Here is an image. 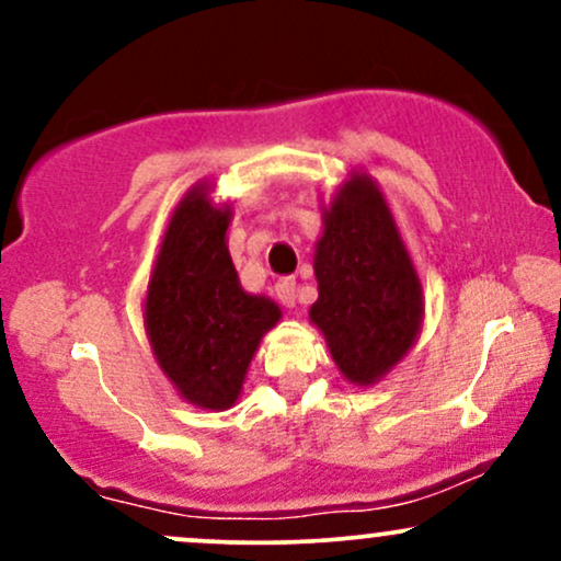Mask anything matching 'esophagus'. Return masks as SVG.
<instances>
[{"instance_id":"obj_1","label":"esophagus","mask_w":561,"mask_h":561,"mask_svg":"<svg viewBox=\"0 0 561 561\" xmlns=\"http://www.w3.org/2000/svg\"><path fill=\"white\" fill-rule=\"evenodd\" d=\"M274 289H276V298H279L282 306H287V308L295 306V298H298V295H295V279L285 276V279L276 282Z\"/></svg>"}]
</instances>
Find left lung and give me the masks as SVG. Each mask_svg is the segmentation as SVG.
I'll return each mask as SVG.
<instances>
[{
  "instance_id": "8db88e82",
  "label": "left lung",
  "mask_w": 561,
  "mask_h": 561,
  "mask_svg": "<svg viewBox=\"0 0 561 561\" xmlns=\"http://www.w3.org/2000/svg\"><path fill=\"white\" fill-rule=\"evenodd\" d=\"M321 218L324 234L313 255L319 300L308 317L340 375L375 385L420 337L422 282L371 176L353 173Z\"/></svg>"
}]
</instances>
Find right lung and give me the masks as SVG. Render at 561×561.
Returning <instances> with one entry per match:
<instances>
[{
  "mask_svg": "<svg viewBox=\"0 0 561 561\" xmlns=\"http://www.w3.org/2000/svg\"><path fill=\"white\" fill-rule=\"evenodd\" d=\"M229 221L208 184L192 186L171 214L145 298L158 366L184 401L210 411L234 405L261 337L282 317L274 300L240 287Z\"/></svg>",
  "mask_w": 561,
  "mask_h": 561,
  "instance_id": "right-lung-1",
  "label": "right lung"
}]
</instances>
